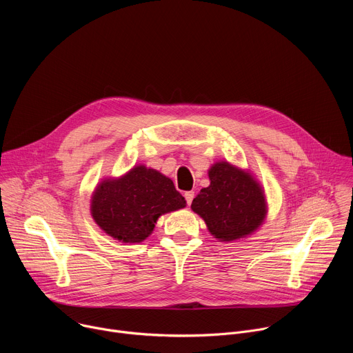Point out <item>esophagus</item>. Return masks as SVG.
Wrapping results in <instances>:
<instances>
[{
  "label": "esophagus",
  "instance_id": "obj_1",
  "mask_svg": "<svg viewBox=\"0 0 353 353\" xmlns=\"http://www.w3.org/2000/svg\"><path fill=\"white\" fill-rule=\"evenodd\" d=\"M184 198L187 201V204L190 205L192 203V198H194V191H185L184 192Z\"/></svg>",
  "mask_w": 353,
  "mask_h": 353
}]
</instances>
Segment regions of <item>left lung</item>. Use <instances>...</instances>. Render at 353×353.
<instances>
[{
    "label": "left lung",
    "instance_id": "left-lung-1",
    "mask_svg": "<svg viewBox=\"0 0 353 353\" xmlns=\"http://www.w3.org/2000/svg\"><path fill=\"white\" fill-rule=\"evenodd\" d=\"M211 184L192 199L191 208L219 240L232 241L254 232L265 216V199L250 174L228 162L210 170Z\"/></svg>",
    "mask_w": 353,
    "mask_h": 353
}]
</instances>
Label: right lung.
<instances>
[{
    "label": "right lung",
    "instance_id": "right-lung-1",
    "mask_svg": "<svg viewBox=\"0 0 353 353\" xmlns=\"http://www.w3.org/2000/svg\"><path fill=\"white\" fill-rule=\"evenodd\" d=\"M185 207L173 181L154 169L137 166L119 180H106L92 198V216L112 237L139 243L162 214Z\"/></svg>",
    "mask_w": 353,
    "mask_h": 353
}]
</instances>
